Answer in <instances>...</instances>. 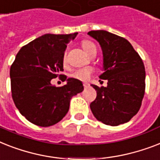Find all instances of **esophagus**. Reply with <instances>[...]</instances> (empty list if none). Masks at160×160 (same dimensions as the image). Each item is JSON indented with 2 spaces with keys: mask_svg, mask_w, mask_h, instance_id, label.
Returning <instances> with one entry per match:
<instances>
[{
  "mask_svg": "<svg viewBox=\"0 0 160 160\" xmlns=\"http://www.w3.org/2000/svg\"><path fill=\"white\" fill-rule=\"evenodd\" d=\"M83 87L85 88H88V82H83Z\"/></svg>",
  "mask_w": 160,
  "mask_h": 160,
  "instance_id": "esophagus-1",
  "label": "esophagus"
}]
</instances>
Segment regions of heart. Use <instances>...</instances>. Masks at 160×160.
Returning a JSON list of instances; mask_svg holds the SVG:
<instances>
[{
	"label": "heart",
	"instance_id": "b5f03b06",
	"mask_svg": "<svg viewBox=\"0 0 160 160\" xmlns=\"http://www.w3.org/2000/svg\"><path fill=\"white\" fill-rule=\"evenodd\" d=\"M82 47L88 54H89L94 49H97L95 44H93L92 42L89 41V40H83L82 42ZM62 62L64 64L66 63V53L63 54V57H62ZM92 72V69L91 68H80V69L76 70L72 74V77L73 78L78 79V80H81V81H87L89 78Z\"/></svg>",
	"mask_w": 160,
	"mask_h": 160
}]
</instances>
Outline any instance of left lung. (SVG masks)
Returning a JSON list of instances; mask_svg holds the SVG:
<instances>
[{
	"instance_id": "8db88e82",
	"label": "left lung",
	"mask_w": 160,
	"mask_h": 160,
	"mask_svg": "<svg viewBox=\"0 0 160 160\" xmlns=\"http://www.w3.org/2000/svg\"><path fill=\"white\" fill-rule=\"evenodd\" d=\"M97 39L103 53L105 72L101 79L107 87L92 85L97 98L90 108L97 120L116 126L128 122L139 112L145 90V65L131 43L106 30L88 33Z\"/></svg>"
}]
</instances>
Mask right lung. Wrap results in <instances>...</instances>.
<instances>
[{"label":"right lung","instance_id":"1","mask_svg":"<svg viewBox=\"0 0 160 160\" xmlns=\"http://www.w3.org/2000/svg\"><path fill=\"white\" fill-rule=\"evenodd\" d=\"M78 33L46 34L23 46L11 66V96L15 107L31 123L47 127L60 121L69 109L72 96L83 91L78 79L62 81L67 84L55 87L51 80L61 77L62 57L67 44ZM62 78V77H61Z\"/></svg>","mask_w":160,"mask_h":160}]
</instances>
